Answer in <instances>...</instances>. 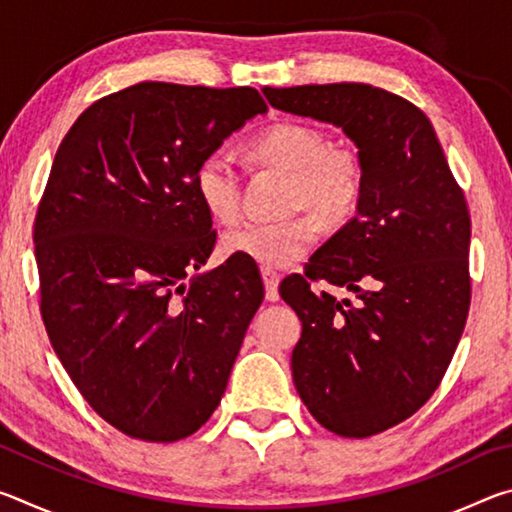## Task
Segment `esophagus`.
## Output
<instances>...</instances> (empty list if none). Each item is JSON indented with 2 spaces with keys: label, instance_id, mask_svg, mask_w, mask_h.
<instances>
[{
  "label": "esophagus",
  "instance_id": "obj_1",
  "mask_svg": "<svg viewBox=\"0 0 512 512\" xmlns=\"http://www.w3.org/2000/svg\"><path fill=\"white\" fill-rule=\"evenodd\" d=\"M262 277H264V287H266V300L268 302L280 300V293H277V287H280V273L273 271L271 266H264Z\"/></svg>",
  "mask_w": 512,
  "mask_h": 512
}]
</instances>
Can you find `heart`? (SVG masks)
<instances>
[{
  "mask_svg": "<svg viewBox=\"0 0 512 512\" xmlns=\"http://www.w3.org/2000/svg\"><path fill=\"white\" fill-rule=\"evenodd\" d=\"M253 153L271 167L291 173L293 203L307 205L329 221H341L357 207L363 171L357 153L329 144L327 135L307 124H275L253 142ZM196 194L212 219L228 223L239 214L241 178L230 153L214 151L196 171ZM318 239L311 216L289 221H250L221 237L225 255L246 257L264 266H291L305 257Z\"/></svg>",
  "mask_w": 512,
  "mask_h": 512,
  "instance_id": "heart-1",
  "label": "heart"
}]
</instances>
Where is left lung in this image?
<instances>
[{
    "label": "left lung",
    "mask_w": 512,
    "mask_h": 512,
    "mask_svg": "<svg viewBox=\"0 0 512 512\" xmlns=\"http://www.w3.org/2000/svg\"><path fill=\"white\" fill-rule=\"evenodd\" d=\"M273 108L343 128L359 149L357 216L282 282L302 334L293 384L309 413L368 438L420 409L443 379L470 309V212L431 121L366 83L264 88ZM325 279L357 306L314 294Z\"/></svg>",
    "instance_id": "obj_1"
}]
</instances>
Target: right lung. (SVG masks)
I'll list each match as a JSON object with an SVG mask.
<instances>
[{
	"instance_id": "obj_1",
	"label": "right lung",
	"mask_w": 512,
	"mask_h": 512,
	"mask_svg": "<svg viewBox=\"0 0 512 512\" xmlns=\"http://www.w3.org/2000/svg\"><path fill=\"white\" fill-rule=\"evenodd\" d=\"M266 110L253 88L146 81L92 103L58 146L33 228L42 320L126 436H192L225 393L264 287L237 257L198 273L216 235L194 180Z\"/></svg>"
}]
</instances>
